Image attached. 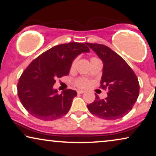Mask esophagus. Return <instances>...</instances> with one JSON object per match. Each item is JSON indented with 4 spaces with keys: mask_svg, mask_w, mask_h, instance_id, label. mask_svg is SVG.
<instances>
[{
    "mask_svg": "<svg viewBox=\"0 0 156 156\" xmlns=\"http://www.w3.org/2000/svg\"><path fill=\"white\" fill-rule=\"evenodd\" d=\"M85 90H79L77 91V93L78 94H82V93H85Z\"/></svg>",
    "mask_w": 156,
    "mask_h": 156,
    "instance_id": "obj_1",
    "label": "esophagus"
}]
</instances>
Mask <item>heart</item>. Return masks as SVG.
Returning a JSON list of instances; mask_svg holds the SVG:
<instances>
[{
    "mask_svg": "<svg viewBox=\"0 0 156 156\" xmlns=\"http://www.w3.org/2000/svg\"><path fill=\"white\" fill-rule=\"evenodd\" d=\"M93 58H92L91 59H93ZM76 63V60H74L71 63V69H73L74 68H75ZM76 85L79 87H85L88 85V82H87V80L85 78H78L76 80Z\"/></svg>",
    "mask_w": 156,
    "mask_h": 156,
    "instance_id": "b5f03b06",
    "label": "heart"
}]
</instances>
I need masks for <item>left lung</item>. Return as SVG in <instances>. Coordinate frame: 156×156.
<instances>
[{"instance_id":"1","label":"left lung","mask_w":156,"mask_h":156,"mask_svg":"<svg viewBox=\"0 0 156 156\" xmlns=\"http://www.w3.org/2000/svg\"><path fill=\"white\" fill-rule=\"evenodd\" d=\"M103 63L100 87L107 89V97L87 105L90 112L101 119L115 120L129 112L139 95L138 78L126 61L107 46L86 43Z\"/></svg>"}]
</instances>
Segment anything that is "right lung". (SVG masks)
I'll use <instances>...</instances> for the list:
<instances>
[{"mask_svg": "<svg viewBox=\"0 0 156 156\" xmlns=\"http://www.w3.org/2000/svg\"><path fill=\"white\" fill-rule=\"evenodd\" d=\"M83 43L55 46L39 55L23 71L17 84V95L26 110L37 119L52 121L69 112L77 92L66 90L60 95L53 88L56 79L69 74L71 63L79 54L88 53Z\"/></svg>", "mask_w": 156, "mask_h": 156, "instance_id": "obj_1", "label": "right lung"}]
</instances>
